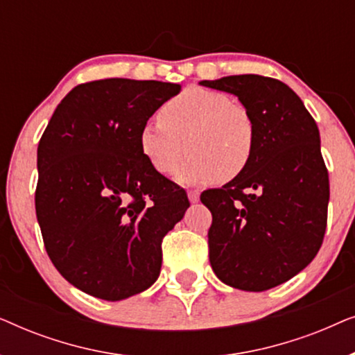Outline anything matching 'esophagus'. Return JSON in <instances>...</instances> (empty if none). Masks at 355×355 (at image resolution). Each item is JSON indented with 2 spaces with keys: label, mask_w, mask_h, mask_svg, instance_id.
Returning a JSON list of instances; mask_svg holds the SVG:
<instances>
[{
  "label": "esophagus",
  "mask_w": 355,
  "mask_h": 355,
  "mask_svg": "<svg viewBox=\"0 0 355 355\" xmlns=\"http://www.w3.org/2000/svg\"><path fill=\"white\" fill-rule=\"evenodd\" d=\"M187 196H189V200H191V203H197L198 200H200V192L198 191H189Z\"/></svg>",
  "instance_id": "1"
}]
</instances>
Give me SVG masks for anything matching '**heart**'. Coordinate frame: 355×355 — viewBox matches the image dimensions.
Wrapping results in <instances>:
<instances>
[{"label": "heart", "mask_w": 355, "mask_h": 355, "mask_svg": "<svg viewBox=\"0 0 355 355\" xmlns=\"http://www.w3.org/2000/svg\"><path fill=\"white\" fill-rule=\"evenodd\" d=\"M178 171L181 184L232 181L244 173L255 147V125L249 111L225 94L189 89L159 110L158 123L144 125L139 148L159 174Z\"/></svg>", "instance_id": "heart-1"}]
</instances>
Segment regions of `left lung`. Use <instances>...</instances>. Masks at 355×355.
I'll return each mask as SVG.
<instances>
[{
	"label": "left lung",
	"mask_w": 355,
	"mask_h": 355,
	"mask_svg": "<svg viewBox=\"0 0 355 355\" xmlns=\"http://www.w3.org/2000/svg\"><path fill=\"white\" fill-rule=\"evenodd\" d=\"M236 95L255 125L244 173L202 192L211 211L210 263L231 288L271 289L300 273L327 230L329 181L317 123L293 89L257 74L202 80Z\"/></svg>",
	"instance_id": "obj_1"
}]
</instances>
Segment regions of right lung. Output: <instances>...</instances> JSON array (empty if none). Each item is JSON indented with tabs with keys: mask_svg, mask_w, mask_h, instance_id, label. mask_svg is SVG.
Returning <instances> with one entry per match:
<instances>
[{
	"mask_svg": "<svg viewBox=\"0 0 355 355\" xmlns=\"http://www.w3.org/2000/svg\"><path fill=\"white\" fill-rule=\"evenodd\" d=\"M179 92L171 82H87L61 100L42 135L37 220L53 265L85 294L116 302L158 279L163 237L191 203L150 166L139 134Z\"/></svg>",
	"mask_w": 355,
	"mask_h": 355,
	"instance_id": "right-lung-1",
	"label": "right lung"
}]
</instances>
